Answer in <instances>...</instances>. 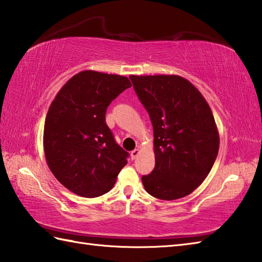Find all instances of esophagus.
<instances>
[{
    "mask_svg": "<svg viewBox=\"0 0 262 262\" xmlns=\"http://www.w3.org/2000/svg\"><path fill=\"white\" fill-rule=\"evenodd\" d=\"M138 154H140V149H138V148L133 149V151L130 152V158H132V160H135V159L138 157Z\"/></svg>",
    "mask_w": 262,
    "mask_h": 262,
    "instance_id": "1",
    "label": "esophagus"
}]
</instances>
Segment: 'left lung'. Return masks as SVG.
Instances as JSON below:
<instances>
[{
  "label": "left lung",
  "instance_id": "8db88e82",
  "mask_svg": "<svg viewBox=\"0 0 262 262\" xmlns=\"http://www.w3.org/2000/svg\"><path fill=\"white\" fill-rule=\"evenodd\" d=\"M129 79L154 132L155 166L142 177L144 188L162 200L185 197L202 185L219 153L220 136L209 105L181 76Z\"/></svg>",
  "mask_w": 262,
  "mask_h": 262
}]
</instances>
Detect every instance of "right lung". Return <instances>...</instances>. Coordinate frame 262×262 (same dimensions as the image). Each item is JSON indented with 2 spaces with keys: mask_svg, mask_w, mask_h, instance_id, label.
I'll list each match as a JSON object with an SVG mask.
<instances>
[{
  "mask_svg": "<svg viewBox=\"0 0 262 262\" xmlns=\"http://www.w3.org/2000/svg\"><path fill=\"white\" fill-rule=\"evenodd\" d=\"M130 86L126 76L83 71L55 97L45 120L43 148L53 174L72 192L101 196L127 164L129 153L116 143L105 111Z\"/></svg>",
  "mask_w": 262,
  "mask_h": 262,
  "instance_id": "1",
  "label": "right lung"
}]
</instances>
